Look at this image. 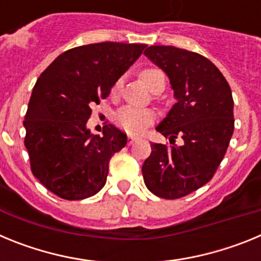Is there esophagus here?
Masks as SVG:
<instances>
[{"instance_id": "1", "label": "esophagus", "mask_w": 261, "mask_h": 261, "mask_svg": "<svg viewBox=\"0 0 261 261\" xmlns=\"http://www.w3.org/2000/svg\"><path fill=\"white\" fill-rule=\"evenodd\" d=\"M136 141H137V138L135 136H128V145H133Z\"/></svg>"}]
</instances>
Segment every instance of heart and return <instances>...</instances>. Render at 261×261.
Wrapping results in <instances>:
<instances>
[{"instance_id": "heart-1", "label": "heart", "mask_w": 261, "mask_h": 261, "mask_svg": "<svg viewBox=\"0 0 261 261\" xmlns=\"http://www.w3.org/2000/svg\"><path fill=\"white\" fill-rule=\"evenodd\" d=\"M140 77H141V80L144 81V84L151 91L158 86L165 87L166 75L161 69L146 68L140 73ZM119 87L120 82H116L112 91L116 93ZM114 120L115 124L121 130L128 133V135H140V133L144 132L147 126L151 125L155 121V114L151 110H147V108L142 110V108L125 106V107L120 108L116 114H115Z\"/></svg>"}]
</instances>
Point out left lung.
Wrapping results in <instances>:
<instances>
[{"instance_id": "1", "label": "left lung", "mask_w": 261, "mask_h": 261, "mask_svg": "<svg viewBox=\"0 0 261 261\" xmlns=\"http://www.w3.org/2000/svg\"><path fill=\"white\" fill-rule=\"evenodd\" d=\"M168 75L176 103L156 126L172 146L151 145L142 165L147 190L167 200L180 199L208 183L225 156L234 132V100L226 78L199 53L151 45L145 50ZM180 135L184 144L176 147Z\"/></svg>"}]
</instances>
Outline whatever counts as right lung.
<instances>
[{"mask_svg":"<svg viewBox=\"0 0 261 261\" xmlns=\"http://www.w3.org/2000/svg\"><path fill=\"white\" fill-rule=\"evenodd\" d=\"M145 44L95 43L61 53L36 81L23 125L34 176L65 200H84L105 187L111 156L126 145L112 124L103 136L86 128L91 106L141 56Z\"/></svg>","mask_w":261,"mask_h":261,"instance_id":"1","label":"right lung"}]
</instances>
